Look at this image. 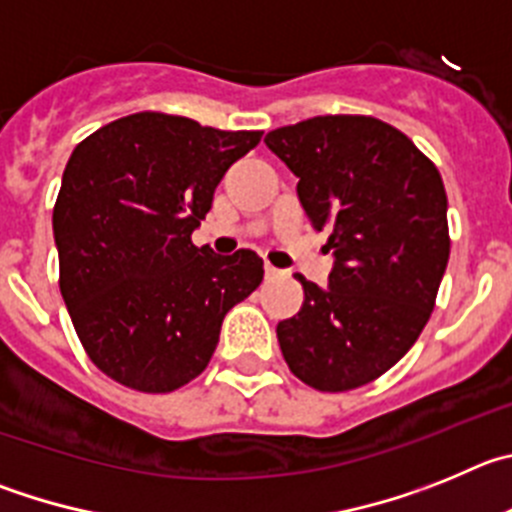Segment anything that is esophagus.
Segmentation results:
<instances>
[{"label":"esophagus","instance_id":"esophagus-1","mask_svg":"<svg viewBox=\"0 0 512 512\" xmlns=\"http://www.w3.org/2000/svg\"><path fill=\"white\" fill-rule=\"evenodd\" d=\"M278 275H283V270H278L273 265H265V278H278Z\"/></svg>","mask_w":512,"mask_h":512}]
</instances>
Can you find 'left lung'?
Listing matches in <instances>:
<instances>
[{
    "label": "left lung",
    "mask_w": 512,
    "mask_h": 512,
    "mask_svg": "<svg viewBox=\"0 0 512 512\" xmlns=\"http://www.w3.org/2000/svg\"><path fill=\"white\" fill-rule=\"evenodd\" d=\"M298 201L329 227V285L298 275L303 306L278 324L290 372L326 393L359 388L416 344L449 262L439 170L375 117L329 114L267 132Z\"/></svg>",
    "instance_id": "left-lung-1"
}]
</instances>
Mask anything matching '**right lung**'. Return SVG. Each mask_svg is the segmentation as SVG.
I'll return each mask as SVG.
<instances>
[{
	"instance_id": "add662e5",
	"label": "right lung",
	"mask_w": 512,
	"mask_h": 512,
	"mask_svg": "<svg viewBox=\"0 0 512 512\" xmlns=\"http://www.w3.org/2000/svg\"><path fill=\"white\" fill-rule=\"evenodd\" d=\"M262 132H224L140 112L109 122L68 158L53 209L61 293L101 372L170 393L209 365L222 321L262 283L252 250L191 242L229 165Z\"/></svg>"
}]
</instances>
